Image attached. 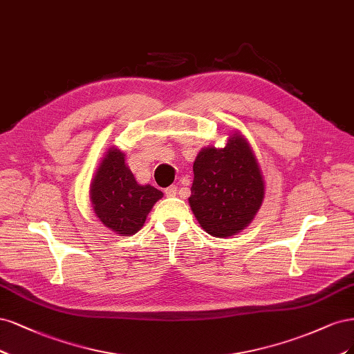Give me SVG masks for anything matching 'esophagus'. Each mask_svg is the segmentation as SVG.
<instances>
[{"label": "esophagus", "mask_w": 354, "mask_h": 354, "mask_svg": "<svg viewBox=\"0 0 354 354\" xmlns=\"http://www.w3.org/2000/svg\"><path fill=\"white\" fill-rule=\"evenodd\" d=\"M176 192H178V187H175V185H170L169 188L165 189V194L167 197H175Z\"/></svg>", "instance_id": "obj_1"}]
</instances>
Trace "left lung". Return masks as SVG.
<instances>
[{
    "mask_svg": "<svg viewBox=\"0 0 354 354\" xmlns=\"http://www.w3.org/2000/svg\"><path fill=\"white\" fill-rule=\"evenodd\" d=\"M191 210L216 238L232 236L252 223L265 198V180L247 138L235 131L225 147H203L192 165Z\"/></svg>",
    "mask_w": 354,
    "mask_h": 354,
    "instance_id": "1",
    "label": "left lung"
}]
</instances>
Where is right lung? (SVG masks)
<instances>
[{"instance_id": "obj_1", "label": "right lung", "mask_w": 354, "mask_h": 354, "mask_svg": "<svg viewBox=\"0 0 354 354\" xmlns=\"http://www.w3.org/2000/svg\"><path fill=\"white\" fill-rule=\"evenodd\" d=\"M162 197V191L136 182L124 160V153L118 147H110L106 151L89 187L95 216L120 236L138 232L148 213Z\"/></svg>"}]
</instances>
